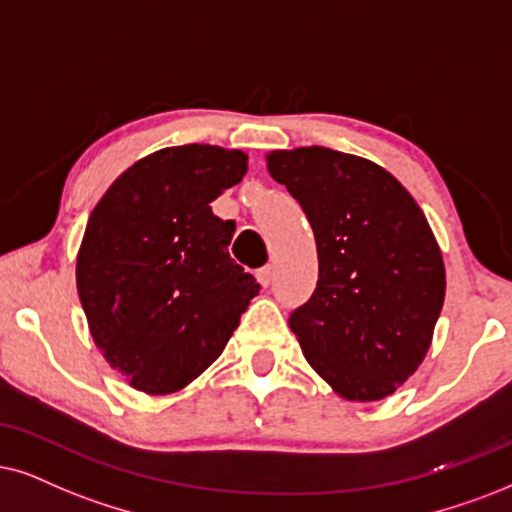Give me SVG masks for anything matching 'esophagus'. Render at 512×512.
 Listing matches in <instances>:
<instances>
[{
    "label": "esophagus",
    "instance_id": "34e87169",
    "mask_svg": "<svg viewBox=\"0 0 512 512\" xmlns=\"http://www.w3.org/2000/svg\"><path fill=\"white\" fill-rule=\"evenodd\" d=\"M257 281L262 283V288H269L271 281H274V267L267 264V267H262L260 271H257Z\"/></svg>",
    "mask_w": 512,
    "mask_h": 512
}]
</instances>
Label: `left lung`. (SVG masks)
<instances>
[{
	"mask_svg": "<svg viewBox=\"0 0 512 512\" xmlns=\"http://www.w3.org/2000/svg\"><path fill=\"white\" fill-rule=\"evenodd\" d=\"M314 229L319 281L290 314L309 366L349 401L390 397L423 361L444 304V262L411 193L371 160L323 146L274 151Z\"/></svg>",
	"mask_w": 512,
	"mask_h": 512,
	"instance_id": "left-lung-1",
	"label": "left lung"
}]
</instances>
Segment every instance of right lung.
<instances>
[{
  "instance_id": "1",
  "label": "right lung",
  "mask_w": 512,
  "mask_h": 512,
  "mask_svg": "<svg viewBox=\"0 0 512 512\" xmlns=\"http://www.w3.org/2000/svg\"><path fill=\"white\" fill-rule=\"evenodd\" d=\"M245 170L243 151L163 148L122 172L89 215L77 293L96 347L141 392L198 378L260 293L226 252L236 222L210 208Z\"/></svg>"
}]
</instances>
